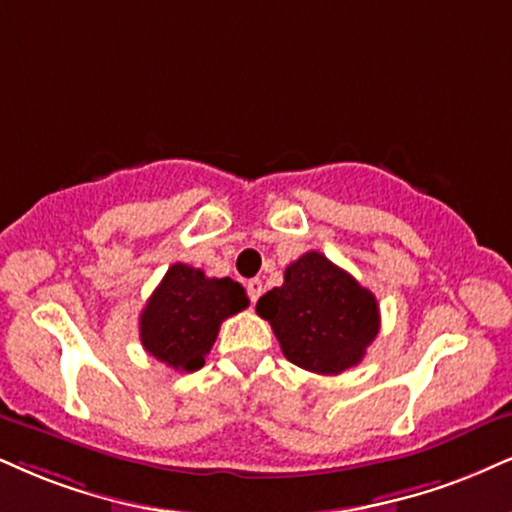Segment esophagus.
Returning a JSON list of instances; mask_svg holds the SVG:
<instances>
[{
    "label": "esophagus",
    "instance_id": "1",
    "mask_svg": "<svg viewBox=\"0 0 512 512\" xmlns=\"http://www.w3.org/2000/svg\"><path fill=\"white\" fill-rule=\"evenodd\" d=\"M246 292H249L251 304H256L258 296L263 294V282L261 280H249V282H246Z\"/></svg>",
    "mask_w": 512,
    "mask_h": 512
}]
</instances>
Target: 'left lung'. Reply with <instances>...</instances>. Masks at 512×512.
<instances>
[{"label":"left lung","mask_w":512,"mask_h":512,"mask_svg":"<svg viewBox=\"0 0 512 512\" xmlns=\"http://www.w3.org/2000/svg\"><path fill=\"white\" fill-rule=\"evenodd\" d=\"M256 313L273 327L287 361L318 375L361 363L380 332L375 294L320 251L289 263L282 287L263 294Z\"/></svg>","instance_id":"obj_1"}]
</instances>
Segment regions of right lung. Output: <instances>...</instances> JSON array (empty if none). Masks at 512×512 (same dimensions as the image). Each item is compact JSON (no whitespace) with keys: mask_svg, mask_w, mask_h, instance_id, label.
<instances>
[{"mask_svg":"<svg viewBox=\"0 0 512 512\" xmlns=\"http://www.w3.org/2000/svg\"><path fill=\"white\" fill-rule=\"evenodd\" d=\"M249 306L244 287L230 277L175 263L140 315L144 351L170 368L192 372L206 363L220 323Z\"/></svg>","mask_w":512,"mask_h":512,"instance_id":"obj_1","label":"right lung"}]
</instances>
